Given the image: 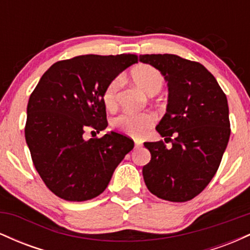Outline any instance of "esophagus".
Here are the masks:
<instances>
[{
	"mask_svg": "<svg viewBox=\"0 0 250 250\" xmlns=\"http://www.w3.org/2000/svg\"><path fill=\"white\" fill-rule=\"evenodd\" d=\"M142 147V142L139 141V140H135V148Z\"/></svg>",
	"mask_w": 250,
	"mask_h": 250,
	"instance_id": "34e87169",
	"label": "esophagus"
}]
</instances>
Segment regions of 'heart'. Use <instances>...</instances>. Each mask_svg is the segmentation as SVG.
<instances>
[{
	"mask_svg": "<svg viewBox=\"0 0 250 250\" xmlns=\"http://www.w3.org/2000/svg\"><path fill=\"white\" fill-rule=\"evenodd\" d=\"M131 79L139 85L140 88L148 95H154L159 93L163 87L162 74L156 68L149 64H140L131 70ZM120 88V79H113L105 85L103 90V103L108 109H114L117 101V93ZM155 117L151 113H141V114H122L117 116L113 121V127L121 130L125 134L131 137H142L147 131L154 125Z\"/></svg>",
	"mask_w": 250,
	"mask_h": 250,
	"instance_id": "heart-1",
	"label": "heart"
}]
</instances>
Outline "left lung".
Segmentation results:
<instances>
[{"mask_svg": "<svg viewBox=\"0 0 250 250\" xmlns=\"http://www.w3.org/2000/svg\"><path fill=\"white\" fill-rule=\"evenodd\" d=\"M140 62L161 71L168 82L166 114L156 125L165 141L145 142L151 160L142 169L151 194L186 202L210 182L229 136L228 101L216 79L199 62L173 54L140 55ZM174 135V140L170 137Z\"/></svg>", "mask_w": 250, "mask_h": 250, "instance_id": "8db88e82", "label": "left lung"}]
</instances>
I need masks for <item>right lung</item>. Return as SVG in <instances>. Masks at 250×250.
Returning <instances> with one entry per match:
<instances>
[{
    "label": "right lung",
    "mask_w": 250,
    "mask_h": 250,
    "mask_svg": "<svg viewBox=\"0 0 250 250\" xmlns=\"http://www.w3.org/2000/svg\"><path fill=\"white\" fill-rule=\"evenodd\" d=\"M137 56L82 55L59 61L43 74L27 107L24 135L43 182L65 201H87L107 188L134 141L110 131L83 139L85 129L107 128L103 90Z\"/></svg>",
    "instance_id": "obj_1"
}]
</instances>
